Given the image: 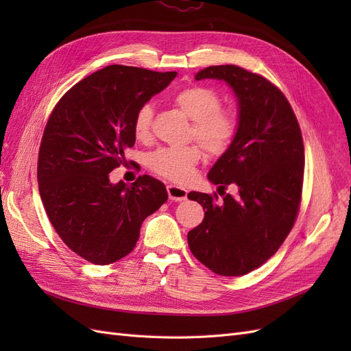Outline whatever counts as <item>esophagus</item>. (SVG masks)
Masks as SVG:
<instances>
[{"instance_id": "esophagus-1", "label": "esophagus", "mask_w": 351, "mask_h": 351, "mask_svg": "<svg viewBox=\"0 0 351 351\" xmlns=\"http://www.w3.org/2000/svg\"><path fill=\"white\" fill-rule=\"evenodd\" d=\"M167 192H168V197L174 202L184 200L187 197V190L180 187V186H176V184L167 186Z\"/></svg>"}]
</instances>
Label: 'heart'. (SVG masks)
<instances>
[{
	"label": "heart",
	"mask_w": 351,
	"mask_h": 351,
	"mask_svg": "<svg viewBox=\"0 0 351 351\" xmlns=\"http://www.w3.org/2000/svg\"><path fill=\"white\" fill-rule=\"evenodd\" d=\"M174 104L189 120L193 121L192 136L209 154L227 151L236 136V120L230 112L221 110L218 93L205 86H187L178 90ZM154 111L149 104L137 110L133 121V132L139 141H146L151 134ZM200 159L197 146L162 147L147 158V165L154 173L177 183H184L192 177Z\"/></svg>",
	"instance_id": "1"
}]
</instances>
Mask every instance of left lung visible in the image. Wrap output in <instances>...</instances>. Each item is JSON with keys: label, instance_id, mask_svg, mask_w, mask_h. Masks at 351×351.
Here are the masks:
<instances>
[{"label": "left lung", "instance_id": "obj_1", "mask_svg": "<svg viewBox=\"0 0 351 351\" xmlns=\"http://www.w3.org/2000/svg\"><path fill=\"white\" fill-rule=\"evenodd\" d=\"M196 80H224L237 99V130L208 173L218 189L234 184L239 195L190 192L205 218L189 231L193 256L212 272L239 277L259 268L280 249L299 210L304 146L282 92L259 74L237 66H210Z\"/></svg>", "mask_w": 351, "mask_h": 351}]
</instances>
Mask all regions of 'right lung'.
<instances>
[{
    "instance_id": "1",
    "label": "right lung",
    "mask_w": 351,
    "mask_h": 351,
    "mask_svg": "<svg viewBox=\"0 0 351 351\" xmlns=\"http://www.w3.org/2000/svg\"><path fill=\"white\" fill-rule=\"evenodd\" d=\"M177 76L130 66H107L60 99L42 136L38 183L60 239L79 256L108 265L127 256L142 222L168 199L164 183L141 176L111 183L136 142L134 115Z\"/></svg>"
}]
</instances>
